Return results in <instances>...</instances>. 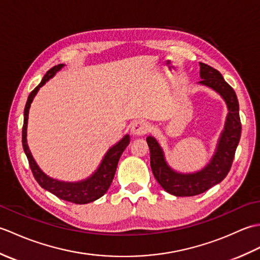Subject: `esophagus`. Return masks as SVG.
Wrapping results in <instances>:
<instances>
[{"mask_svg": "<svg viewBox=\"0 0 260 260\" xmlns=\"http://www.w3.org/2000/svg\"><path fill=\"white\" fill-rule=\"evenodd\" d=\"M150 131V125H148L144 120H136L135 123L132 125V134L135 136H143L148 133Z\"/></svg>", "mask_w": 260, "mask_h": 260, "instance_id": "34e87169", "label": "esophagus"}]
</instances>
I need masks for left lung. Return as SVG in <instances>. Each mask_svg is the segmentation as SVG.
Listing matches in <instances>:
<instances>
[{"instance_id":"1","label":"left lung","mask_w":260,"mask_h":260,"mask_svg":"<svg viewBox=\"0 0 260 260\" xmlns=\"http://www.w3.org/2000/svg\"><path fill=\"white\" fill-rule=\"evenodd\" d=\"M200 84L213 88L227 103L229 109L224 132L219 141L218 150L210 164L196 174H178L171 170L164 161L163 152L153 137H147L150 147L151 168L156 181L163 189L175 197H192L206 192L221 182L231 169L235 153L241 135L239 103L237 95L222 75L206 63H200Z\"/></svg>"}]
</instances>
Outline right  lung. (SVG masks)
Here are the masks:
<instances>
[{
  "mask_svg": "<svg viewBox=\"0 0 260 260\" xmlns=\"http://www.w3.org/2000/svg\"><path fill=\"white\" fill-rule=\"evenodd\" d=\"M63 64L54 66L50 70L47 71V74L43 77L40 84H39L35 89L31 91V93L27 97V101L24 108V120H23V127H22V145H23V150L25 155L29 161L30 169L32 171V174L40 186L47 191L51 192L52 194L58 197L59 199H62L64 201L73 202L76 204H85L97 200L101 197H103L105 193L107 192L108 187L110 186L114 179V175L117 169V164L119 161V157L123 154L124 150L129 144V136L126 135L123 140H121L118 144L113 146L107 152L106 156L104 157L101 167L98 168L97 172L93 174L91 178L87 179L86 181L77 182V183H68V182H60L57 180L50 179L42 171L39 169L37 163L33 159L29 147L26 144V124H27V115H29V108L30 105L35 98L36 93L40 89V87L46 84V81L53 77V75L57 73L58 70L62 68Z\"/></svg>",
  "mask_w": 260,
  "mask_h": 260,
  "instance_id": "add662e5",
  "label": "right lung"
}]
</instances>
